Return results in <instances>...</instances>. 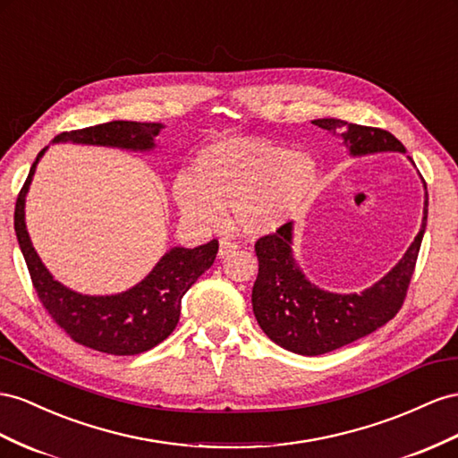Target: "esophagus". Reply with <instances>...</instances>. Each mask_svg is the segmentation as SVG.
Masks as SVG:
<instances>
[{"mask_svg": "<svg viewBox=\"0 0 458 458\" xmlns=\"http://www.w3.org/2000/svg\"><path fill=\"white\" fill-rule=\"evenodd\" d=\"M237 249H239L237 242H233V241H229V239H221V241H219V256H221V258L229 256L233 250H237Z\"/></svg>", "mask_w": 458, "mask_h": 458, "instance_id": "esophagus-1", "label": "esophagus"}]
</instances>
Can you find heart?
<instances>
[{
    "label": "heart",
    "mask_w": 458,
    "mask_h": 458,
    "mask_svg": "<svg viewBox=\"0 0 458 458\" xmlns=\"http://www.w3.org/2000/svg\"><path fill=\"white\" fill-rule=\"evenodd\" d=\"M316 187V164L302 152L259 139L209 144L191 173L173 181V199L191 224L216 227L231 208L246 234H266L301 212Z\"/></svg>",
    "instance_id": "heart-1"
}]
</instances>
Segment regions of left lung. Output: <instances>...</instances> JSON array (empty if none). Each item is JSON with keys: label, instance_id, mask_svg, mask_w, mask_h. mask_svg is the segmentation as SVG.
I'll return each mask as SVG.
<instances>
[{"label": "left lung", "instance_id": "left-lung-1", "mask_svg": "<svg viewBox=\"0 0 458 458\" xmlns=\"http://www.w3.org/2000/svg\"><path fill=\"white\" fill-rule=\"evenodd\" d=\"M312 123L341 137L351 156L406 152L404 146L383 129L354 125L333 117ZM426 208L428 192L422 227L414 242L386 277L360 294L327 293L304 277L293 256V224L281 225L276 233L258 239L254 246L258 277L252 287V310L259 327L283 349L318 356L341 349L386 326L397 316L409 291L426 231Z\"/></svg>", "mask_w": 458, "mask_h": 458}]
</instances>
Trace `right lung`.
<instances>
[{
	"instance_id": "obj_1",
	"label": "right lung",
	"mask_w": 458,
	"mask_h": 458,
	"mask_svg": "<svg viewBox=\"0 0 458 458\" xmlns=\"http://www.w3.org/2000/svg\"><path fill=\"white\" fill-rule=\"evenodd\" d=\"M159 131H162V123L111 121L61 132L54 142L114 146L146 152L156 146L154 139ZM44 152L46 148L36 156L15 204L17 241L40 302L55 324L72 341L84 344V347L115 356L150 351L177 327L181 299L194 285L196 279L214 264L219 242L214 239L208 244L196 246V249L175 246L159 259L139 285L125 293L90 296L67 289L55 281L42 264L30 242L27 224H24V199H27L36 165Z\"/></svg>"
}]
</instances>
